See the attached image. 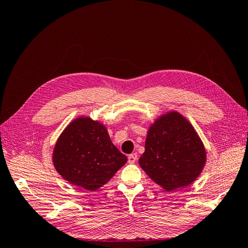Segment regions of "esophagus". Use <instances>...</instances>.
<instances>
[{
    "instance_id": "esophagus-1",
    "label": "esophagus",
    "mask_w": 248,
    "mask_h": 248,
    "mask_svg": "<svg viewBox=\"0 0 248 248\" xmlns=\"http://www.w3.org/2000/svg\"><path fill=\"white\" fill-rule=\"evenodd\" d=\"M137 159H138V155H137V153H133L128 155V162L129 163H135L137 161Z\"/></svg>"
}]
</instances>
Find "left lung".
Listing matches in <instances>:
<instances>
[{
    "instance_id": "1",
    "label": "left lung",
    "mask_w": 248,
    "mask_h": 248,
    "mask_svg": "<svg viewBox=\"0 0 248 248\" xmlns=\"http://www.w3.org/2000/svg\"><path fill=\"white\" fill-rule=\"evenodd\" d=\"M206 163V151L189 121L169 112L155 121L147 131L140 167L164 190L191 185Z\"/></svg>"
}]
</instances>
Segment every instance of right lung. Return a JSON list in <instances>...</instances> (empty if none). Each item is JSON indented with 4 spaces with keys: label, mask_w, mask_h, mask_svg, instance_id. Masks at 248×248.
I'll use <instances>...</instances> for the list:
<instances>
[{
    "label": "right lung",
    "mask_w": 248,
    "mask_h": 248,
    "mask_svg": "<svg viewBox=\"0 0 248 248\" xmlns=\"http://www.w3.org/2000/svg\"><path fill=\"white\" fill-rule=\"evenodd\" d=\"M127 161L115 147L105 126L90 118L71 122L53 152L57 172L74 186L94 191L105 185Z\"/></svg>",
    "instance_id": "right-lung-1"
}]
</instances>
